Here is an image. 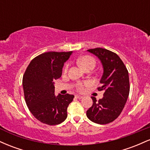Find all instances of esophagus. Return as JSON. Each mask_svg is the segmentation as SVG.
<instances>
[{"label": "esophagus", "instance_id": "1", "mask_svg": "<svg viewBox=\"0 0 150 150\" xmlns=\"http://www.w3.org/2000/svg\"><path fill=\"white\" fill-rule=\"evenodd\" d=\"M75 98H77V99H81L83 98V97H82V96H80V95H76L75 96Z\"/></svg>", "mask_w": 150, "mask_h": 150}]
</instances>
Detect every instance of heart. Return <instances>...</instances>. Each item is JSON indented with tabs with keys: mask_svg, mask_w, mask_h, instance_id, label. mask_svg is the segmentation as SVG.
I'll list each match as a JSON object with an SVG mask.
<instances>
[{
	"mask_svg": "<svg viewBox=\"0 0 150 150\" xmlns=\"http://www.w3.org/2000/svg\"><path fill=\"white\" fill-rule=\"evenodd\" d=\"M77 61H78L79 65H80L84 70L87 69V68H94L96 65V61L95 60H94V58H92V56H82V57L79 58ZM68 65H65L64 70H63V72H64V73H66L67 70H68ZM89 85V83L87 82H83V83H82V82H79V83H77L76 85L77 90H78L79 92H82V91H84V89H85V87H88Z\"/></svg>",
	"mask_w": 150,
	"mask_h": 150,
	"instance_id": "heart-1",
	"label": "heart"
}]
</instances>
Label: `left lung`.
I'll use <instances>...</instances> for the list:
<instances>
[{"instance_id": "left-lung-1", "label": "left lung", "mask_w": 150, "mask_h": 150, "mask_svg": "<svg viewBox=\"0 0 150 150\" xmlns=\"http://www.w3.org/2000/svg\"><path fill=\"white\" fill-rule=\"evenodd\" d=\"M99 58L104 73L97 88L104 92L99 101L92 97L93 104L87 111L89 120L98 124H107L116 120L124 108L130 92L128 71L116 53L102 48L87 50Z\"/></svg>"}]
</instances>
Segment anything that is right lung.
<instances>
[{"instance_id": "add662e5", "label": "right lung", "mask_w": 150, "mask_h": 150, "mask_svg": "<svg viewBox=\"0 0 150 150\" xmlns=\"http://www.w3.org/2000/svg\"><path fill=\"white\" fill-rule=\"evenodd\" d=\"M73 51H49L39 55L27 66L22 78L24 95L29 110L43 123L55 125L67 118L73 94H54L53 81L61 77L64 63Z\"/></svg>"}]
</instances>
